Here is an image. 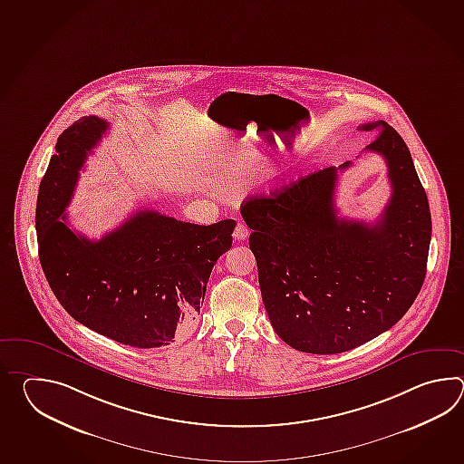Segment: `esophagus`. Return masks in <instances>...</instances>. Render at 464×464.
Here are the masks:
<instances>
[{"instance_id":"34e87169","label":"esophagus","mask_w":464,"mask_h":464,"mask_svg":"<svg viewBox=\"0 0 464 464\" xmlns=\"http://www.w3.org/2000/svg\"><path fill=\"white\" fill-rule=\"evenodd\" d=\"M248 234H250V232H248V228H246V224L238 222V224H237L236 230H234V238H236V240H246Z\"/></svg>"}]
</instances>
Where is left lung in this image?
<instances>
[{
    "label": "left lung",
    "instance_id": "left-lung-1",
    "mask_svg": "<svg viewBox=\"0 0 464 464\" xmlns=\"http://www.w3.org/2000/svg\"><path fill=\"white\" fill-rule=\"evenodd\" d=\"M358 129L378 134L366 150L385 159L392 184L373 224L336 216L338 170L350 160L240 208L270 324L305 353H343L390 330L426 276L431 214L410 149L385 121Z\"/></svg>",
    "mask_w": 464,
    "mask_h": 464
}]
</instances>
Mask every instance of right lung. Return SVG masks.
<instances>
[{
	"label": "right lung",
	"mask_w": 464,
	"mask_h": 464,
	"mask_svg": "<svg viewBox=\"0 0 464 464\" xmlns=\"http://www.w3.org/2000/svg\"><path fill=\"white\" fill-rule=\"evenodd\" d=\"M108 129V121L84 116L58 139L36 204L41 266L79 324L122 345H169L194 325L236 220L198 226L139 210L99 240L71 230L64 210L79 170Z\"/></svg>",
	"instance_id": "add662e5"
}]
</instances>
